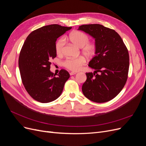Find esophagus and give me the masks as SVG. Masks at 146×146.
Returning a JSON list of instances; mask_svg holds the SVG:
<instances>
[{
	"instance_id": "esophagus-1",
	"label": "esophagus",
	"mask_w": 146,
	"mask_h": 146,
	"mask_svg": "<svg viewBox=\"0 0 146 146\" xmlns=\"http://www.w3.org/2000/svg\"><path fill=\"white\" fill-rule=\"evenodd\" d=\"M75 74H76V72H70V76H73V75H75Z\"/></svg>"
}]
</instances>
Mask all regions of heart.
Wrapping results in <instances>:
<instances>
[{"label": "heart", "instance_id": "obj_1", "mask_svg": "<svg viewBox=\"0 0 146 146\" xmlns=\"http://www.w3.org/2000/svg\"><path fill=\"white\" fill-rule=\"evenodd\" d=\"M69 39L74 44L78 47H83L82 52L87 56H92L96 52V46L92 43L88 42L90 41L89 36L86 34L80 31H74L69 35ZM65 41L63 38H61L55 44V50L56 54L61 55L64 50ZM85 60L83 57L76 58H69L65 61L64 66L68 69L72 71H78L82 69V66L85 64Z\"/></svg>", "mask_w": 146, "mask_h": 146}]
</instances>
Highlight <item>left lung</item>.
Masks as SVG:
<instances>
[{
  "label": "left lung",
  "instance_id": "8db88e82",
  "mask_svg": "<svg viewBox=\"0 0 146 146\" xmlns=\"http://www.w3.org/2000/svg\"><path fill=\"white\" fill-rule=\"evenodd\" d=\"M78 30L93 37L96 46L95 56L88 64L95 71L86 73L83 93L94 102L111 100L121 91L127 80L129 68L127 48L116 31L102 25H82Z\"/></svg>",
  "mask_w": 146,
  "mask_h": 146
}]
</instances>
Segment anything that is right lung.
I'll return each mask as SVG.
<instances>
[{"label":"right lung","instance_id":"right-lung-1","mask_svg":"<svg viewBox=\"0 0 146 146\" xmlns=\"http://www.w3.org/2000/svg\"><path fill=\"white\" fill-rule=\"evenodd\" d=\"M72 27L58 24L43 26L29 34L20 52L19 68L23 85L33 99L48 103L58 98L70 77L61 69L56 74L50 70L51 59L56 56L57 38Z\"/></svg>","mask_w":146,"mask_h":146}]
</instances>
